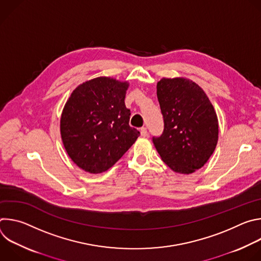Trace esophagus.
Returning a JSON list of instances; mask_svg holds the SVG:
<instances>
[{"mask_svg":"<svg viewBox=\"0 0 261 261\" xmlns=\"http://www.w3.org/2000/svg\"><path fill=\"white\" fill-rule=\"evenodd\" d=\"M140 135H141V136H143V137L147 136V130H146V128H145V127L140 128Z\"/></svg>","mask_w":261,"mask_h":261,"instance_id":"obj_1","label":"esophagus"}]
</instances>
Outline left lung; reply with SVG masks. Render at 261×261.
Listing matches in <instances>:
<instances>
[{
    "label": "left lung",
    "instance_id": "8db88e82",
    "mask_svg": "<svg viewBox=\"0 0 261 261\" xmlns=\"http://www.w3.org/2000/svg\"><path fill=\"white\" fill-rule=\"evenodd\" d=\"M157 97L164 130L153 137L156 150L173 171L192 173L207 162L218 142L214 106L198 85L181 77L158 82Z\"/></svg>",
    "mask_w": 261,
    "mask_h": 261
}]
</instances>
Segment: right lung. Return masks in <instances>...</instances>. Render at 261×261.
I'll return each instance as SVG.
<instances>
[{
  "mask_svg": "<svg viewBox=\"0 0 261 261\" xmlns=\"http://www.w3.org/2000/svg\"><path fill=\"white\" fill-rule=\"evenodd\" d=\"M127 82L97 77L80 85L67 100L61 117V136L72 161L90 173L114 166L139 136L129 126L125 105Z\"/></svg>",
  "mask_w": 261,
  "mask_h": 261,
  "instance_id": "1",
  "label": "right lung"
}]
</instances>
